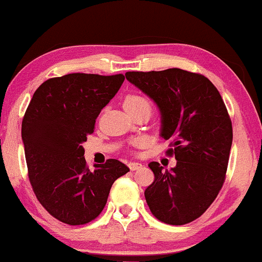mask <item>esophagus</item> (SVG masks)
I'll list each match as a JSON object with an SVG mask.
<instances>
[{
  "instance_id": "obj_1",
  "label": "esophagus",
  "mask_w": 262,
  "mask_h": 262,
  "mask_svg": "<svg viewBox=\"0 0 262 262\" xmlns=\"http://www.w3.org/2000/svg\"><path fill=\"white\" fill-rule=\"evenodd\" d=\"M128 166H129V169H130V170L134 171V170H138V169L142 168V164L136 163V162H132V163L128 164Z\"/></svg>"
}]
</instances>
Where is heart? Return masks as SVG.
Instances as JSON below:
<instances>
[{"mask_svg": "<svg viewBox=\"0 0 262 262\" xmlns=\"http://www.w3.org/2000/svg\"><path fill=\"white\" fill-rule=\"evenodd\" d=\"M124 105L125 108H130V107H139V105H145V107L150 108V103L149 100L145 98V97L139 96V94H132V96H128L124 100ZM142 140H138L137 144H140Z\"/></svg>", "mask_w": 262, "mask_h": 262, "instance_id": "b5f03b06", "label": "heart"}]
</instances>
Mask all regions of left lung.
<instances>
[{"label": "left lung", "instance_id": "8db88e82", "mask_svg": "<svg viewBox=\"0 0 262 262\" xmlns=\"http://www.w3.org/2000/svg\"><path fill=\"white\" fill-rule=\"evenodd\" d=\"M125 78L144 92L162 116L160 136L175 155L170 170L158 162L149 168L154 182L145 189L146 204L158 220L184 225L201 216L225 182L232 125L219 91L206 77L169 68L126 72Z\"/></svg>", "mask_w": 262, "mask_h": 262}]
</instances>
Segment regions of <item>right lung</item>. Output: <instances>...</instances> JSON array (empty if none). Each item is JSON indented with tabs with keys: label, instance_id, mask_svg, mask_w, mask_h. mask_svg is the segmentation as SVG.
<instances>
[{
	"label": "right lung",
	"instance_id": "obj_1",
	"mask_svg": "<svg viewBox=\"0 0 262 262\" xmlns=\"http://www.w3.org/2000/svg\"><path fill=\"white\" fill-rule=\"evenodd\" d=\"M124 79L123 74L87 73L47 79L25 113L22 140L31 185L43 208L68 225L96 219L113 183L129 171L117 159L91 170L82 146Z\"/></svg>",
	"mask_w": 262,
	"mask_h": 262
}]
</instances>
